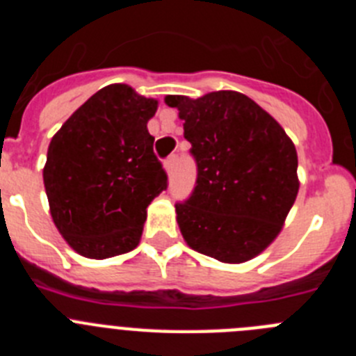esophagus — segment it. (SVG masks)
<instances>
[{
	"mask_svg": "<svg viewBox=\"0 0 356 356\" xmlns=\"http://www.w3.org/2000/svg\"><path fill=\"white\" fill-rule=\"evenodd\" d=\"M175 163H176V156L175 155L169 156V159L163 162V168H165V172H168L169 176H171L172 171H175Z\"/></svg>",
	"mask_w": 356,
	"mask_h": 356,
	"instance_id": "obj_1",
	"label": "esophagus"
}]
</instances>
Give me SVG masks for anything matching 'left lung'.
<instances>
[{"label":"left lung","mask_w":356,"mask_h":356,"mask_svg":"<svg viewBox=\"0 0 356 356\" xmlns=\"http://www.w3.org/2000/svg\"><path fill=\"white\" fill-rule=\"evenodd\" d=\"M165 105L178 108L197 163L194 193L176 205L187 246L225 264L254 259L278 237L300 191L294 143L237 90L165 96Z\"/></svg>","instance_id":"8db88e82"}]
</instances>
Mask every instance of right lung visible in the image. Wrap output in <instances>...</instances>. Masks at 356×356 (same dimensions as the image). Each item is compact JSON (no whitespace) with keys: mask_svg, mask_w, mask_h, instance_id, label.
I'll return each instance as SVG.
<instances>
[{"mask_svg":"<svg viewBox=\"0 0 356 356\" xmlns=\"http://www.w3.org/2000/svg\"><path fill=\"white\" fill-rule=\"evenodd\" d=\"M156 108L130 85H106L53 135L42 171L49 212L81 257L103 260L139 246L147 207L168 188L147 131Z\"/></svg>","mask_w":356,"mask_h":356,"instance_id":"right-lung-1","label":"right lung"}]
</instances>
